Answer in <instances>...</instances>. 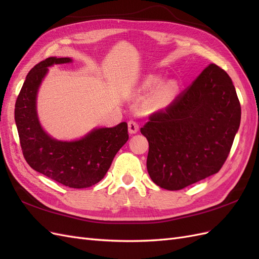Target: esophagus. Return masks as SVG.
<instances>
[{"instance_id": "obj_1", "label": "esophagus", "mask_w": 259, "mask_h": 259, "mask_svg": "<svg viewBox=\"0 0 259 259\" xmlns=\"http://www.w3.org/2000/svg\"><path fill=\"white\" fill-rule=\"evenodd\" d=\"M127 124H128V132L131 133V134H135V133L138 132L139 124L137 123V121H135V120H130Z\"/></svg>"}]
</instances>
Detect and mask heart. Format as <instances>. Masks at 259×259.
<instances>
[{"instance_id": "heart-1", "label": "heart", "mask_w": 259, "mask_h": 259, "mask_svg": "<svg viewBox=\"0 0 259 259\" xmlns=\"http://www.w3.org/2000/svg\"><path fill=\"white\" fill-rule=\"evenodd\" d=\"M160 83V79L156 76H150L145 81L144 83V89L146 90H152L155 86H158ZM175 92V85L174 83H167L166 85L162 86V88L155 94L153 103L155 106H163L166 105L170 100L171 96Z\"/></svg>"}]
</instances>
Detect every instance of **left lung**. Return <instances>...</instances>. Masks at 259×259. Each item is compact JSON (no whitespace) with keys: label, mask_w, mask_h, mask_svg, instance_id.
<instances>
[{"label":"left lung","mask_w":259,"mask_h":259,"mask_svg":"<svg viewBox=\"0 0 259 259\" xmlns=\"http://www.w3.org/2000/svg\"><path fill=\"white\" fill-rule=\"evenodd\" d=\"M240 121L241 105L230 76L209 64L140 128L149 143L147 169L152 182L180 190L218 173Z\"/></svg>","instance_id":"8db88e82"}]
</instances>
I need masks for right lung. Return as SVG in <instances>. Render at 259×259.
<instances>
[{"label": "right lung", "instance_id": "obj_1", "mask_svg": "<svg viewBox=\"0 0 259 259\" xmlns=\"http://www.w3.org/2000/svg\"><path fill=\"white\" fill-rule=\"evenodd\" d=\"M71 59L49 57L30 70L15 105L22 154L38 173L69 188H88L99 183L110 167L114 155L127 142V123L97 128L76 142H58L42 130L37 120L35 98L38 85L54 64Z\"/></svg>", "mask_w": 259, "mask_h": 259}]
</instances>
